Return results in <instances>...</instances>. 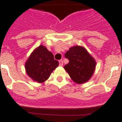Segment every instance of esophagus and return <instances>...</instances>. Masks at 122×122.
<instances>
[{"mask_svg": "<svg viewBox=\"0 0 122 122\" xmlns=\"http://www.w3.org/2000/svg\"><path fill=\"white\" fill-rule=\"evenodd\" d=\"M63 64H64V62H63V60H59V66H63Z\"/></svg>", "mask_w": 122, "mask_h": 122, "instance_id": "esophagus-1", "label": "esophagus"}]
</instances>
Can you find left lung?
Wrapping results in <instances>:
<instances>
[{"label":"left lung","mask_w":122,"mask_h":122,"mask_svg":"<svg viewBox=\"0 0 122 122\" xmlns=\"http://www.w3.org/2000/svg\"><path fill=\"white\" fill-rule=\"evenodd\" d=\"M69 62L64 66L71 78L78 84L89 81L94 73L96 62L84 47L75 46L65 53Z\"/></svg>","instance_id":"obj_1"}]
</instances>
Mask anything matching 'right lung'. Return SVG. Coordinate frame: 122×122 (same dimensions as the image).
Segmentation results:
<instances>
[{
  "label": "right lung",
  "instance_id": "add662e5",
  "mask_svg": "<svg viewBox=\"0 0 122 122\" xmlns=\"http://www.w3.org/2000/svg\"><path fill=\"white\" fill-rule=\"evenodd\" d=\"M58 66L54 56L43 45L35 49L25 64L26 72L32 79L43 82L49 78L51 73Z\"/></svg>",
  "mask_w": 122,
  "mask_h": 122
}]
</instances>
